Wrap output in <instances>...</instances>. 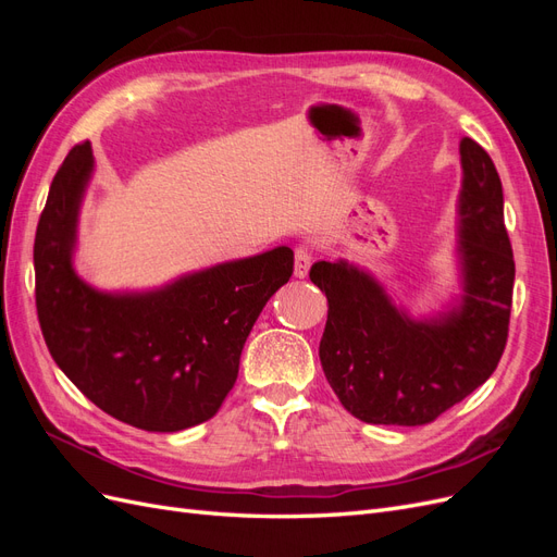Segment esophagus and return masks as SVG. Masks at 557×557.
Wrapping results in <instances>:
<instances>
[{"label":"esophagus","mask_w":557,"mask_h":557,"mask_svg":"<svg viewBox=\"0 0 557 557\" xmlns=\"http://www.w3.org/2000/svg\"><path fill=\"white\" fill-rule=\"evenodd\" d=\"M313 262V252L307 246H297L295 248V276L305 278L309 274V267Z\"/></svg>","instance_id":"1"}]
</instances>
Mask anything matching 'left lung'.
<instances>
[{"mask_svg":"<svg viewBox=\"0 0 557 557\" xmlns=\"http://www.w3.org/2000/svg\"><path fill=\"white\" fill-rule=\"evenodd\" d=\"M460 156L465 295L458 309L420 323L344 260H320L309 272L327 297L320 364L344 409L364 423H432L491 379L507 346L516 264L502 181L474 139L460 141Z\"/></svg>","mask_w":557,"mask_h":557,"instance_id":"8db88e82","label":"left lung"}]
</instances>
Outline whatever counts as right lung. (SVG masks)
I'll list each match as a JSON object with an SVG mask.
<instances>
[{
    "label": "right lung",
    "instance_id": "1",
    "mask_svg": "<svg viewBox=\"0 0 557 557\" xmlns=\"http://www.w3.org/2000/svg\"><path fill=\"white\" fill-rule=\"evenodd\" d=\"M92 148L76 144L50 183L35 237V297L46 346L104 413L146 432L213 418L267 299L293 276V250L225 262L156 293L107 295L72 269Z\"/></svg>",
    "mask_w": 557,
    "mask_h": 557
}]
</instances>
